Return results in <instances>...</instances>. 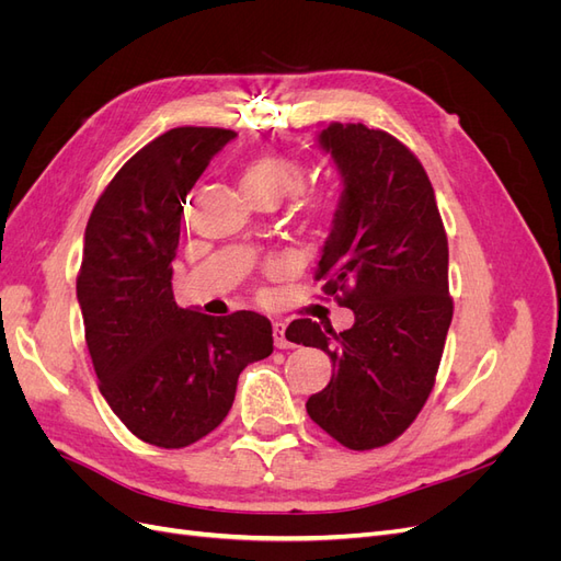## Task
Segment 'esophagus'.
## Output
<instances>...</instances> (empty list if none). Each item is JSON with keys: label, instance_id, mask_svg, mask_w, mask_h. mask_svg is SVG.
I'll use <instances>...</instances> for the list:
<instances>
[{"label": "esophagus", "instance_id": "34e87169", "mask_svg": "<svg viewBox=\"0 0 561 561\" xmlns=\"http://www.w3.org/2000/svg\"><path fill=\"white\" fill-rule=\"evenodd\" d=\"M274 339L278 348H290L293 342L285 336V322H274Z\"/></svg>", "mask_w": 561, "mask_h": 561}]
</instances>
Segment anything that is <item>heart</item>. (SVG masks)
I'll return each mask as SVG.
<instances>
[{
	"instance_id": "heart-1",
	"label": "heart",
	"mask_w": 561,
	"mask_h": 561,
	"mask_svg": "<svg viewBox=\"0 0 561 561\" xmlns=\"http://www.w3.org/2000/svg\"><path fill=\"white\" fill-rule=\"evenodd\" d=\"M243 192L250 201H280L299 192L304 184V163L287 151H264L243 161L239 173ZM339 198L334 190H307L299 198L301 213L311 219H330Z\"/></svg>"
}]
</instances>
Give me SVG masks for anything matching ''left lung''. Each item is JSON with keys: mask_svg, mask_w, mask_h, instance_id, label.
<instances>
[{"mask_svg": "<svg viewBox=\"0 0 561 561\" xmlns=\"http://www.w3.org/2000/svg\"><path fill=\"white\" fill-rule=\"evenodd\" d=\"M318 140L344 194L316 280L355 322L334 332L299 318L285 336L330 355L332 379L307 412L339 445L365 451L410 428L435 386L454 316L449 245L410 147L365 124H330Z\"/></svg>", "mask_w": 561, "mask_h": 561, "instance_id": "1", "label": "left lung"}]
</instances>
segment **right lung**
Listing matches in <instances>:
<instances>
[{
	"label": "right lung",
	"mask_w": 561,
	"mask_h": 561,
	"mask_svg": "<svg viewBox=\"0 0 561 561\" xmlns=\"http://www.w3.org/2000/svg\"><path fill=\"white\" fill-rule=\"evenodd\" d=\"M233 130L180 126L133 154L83 233L77 299L100 393L124 426L182 449L229 414L241 371L274 351L268 318L180 309L173 260L186 194Z\"/></svg>",
	"instance_id": "obj_1"
}]
</instances>
